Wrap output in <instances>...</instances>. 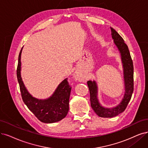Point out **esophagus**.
<instances>
[{
    "instance_id": "obj_1",
    "label": "esophagus",
    "mask_w": 148,
    "mask_h": 148,
    "mask_svg": "<svg viewBox=\"0 0 148 148\" xmlns=\"http://www.w3.org/2000/svg\"><path fill=\"white\" fill-rule=\"evenodd\" d=\"M75 79H77V80H80V77H79V75H76V76H75Z\"/></svg>"
}]
</instances>
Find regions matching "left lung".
Listing matches in <instances>:
<instances>
[{
    "instance_id": "1",
    "label": "left lung",
    "mask_w": 148,
    "mask_h": 148,
    "mask_svg": "<svg viewBox=\"0 0 148 148\" xmlns=\"http://www.w3.org/2000/svg\"><path fill=\"white\" fill-rule=\"evenodd\" d=\"M110 29L114 43L121 53L125 92L119 104L115 107L105 108L100 104L97 99V86L96 82L91 80L87 82L90 94L91 106L98 116L103 118H112L123 112L126 108L134 91V66L128 47L118 33L112 27H110Z\"/></svg>"
}]
</instances>
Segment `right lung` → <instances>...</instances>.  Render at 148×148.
I'll return each mask as SVG.
<instances>
[{"mask_svg": "<svg viewBox=\"0 0 148 148\" xmlns=\"http://www.w3.org/2000/svg\"><path fill=\"white\" fill-rule=\"evenodd\" d=\"M22 47L18 57L17 78L21 96L25 104L40 121L53 123L62 120L67 115L69 110V99L71 87L68 79L59 84L53 95L46 99H38L33 97L26 89L21 75V56Z\"/></svg>", "mask_w": 148, "mask_h": 148, "instance_id": "right-lung-1", "label": "right lung"}]
</instances>
